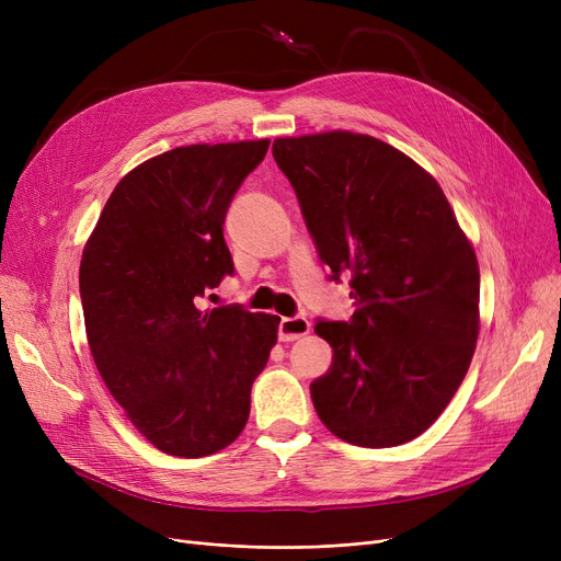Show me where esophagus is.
<instances>
[{
	"label": "esophagus",
	"mask_w": 561,
	"mask_h": 561,
	"mask_svg": "<svg viewBox=\"0 0 561 561\" xmlns=\"http://www.w3.org/2000/svg\"><path fill=\"white\" fill-rule=\"evenodd\" d=\"M309 332H311V322L305 316H293V318L279 320V341H284V343L302 339Z\"/></svg>",
	"instance_id": "esophagus-1"
}]
</instances>
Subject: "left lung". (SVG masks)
I'll return each mask as SVG.
<instances>
[{"mask_svg": "<svg viewBox=\"0 0 561 561\" xmlns=\"http://www.w3.org/2000/svg\"><path fill=\"white\" fill-rule=\"evenodd\" d=\"M273 157L334 279L352 273L350 322L318 320L334 359L311 400L334 436L391 448L448 407L480 334V265L434 176L355 131L277 138Z\"/></svg>", "mask_w": 561, "mask_h": 561, "instance_id": "8db88e82", "label": "left lung"}]
</instances>
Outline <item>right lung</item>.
Returning a JSON list of instances; mask_svg holds the SVG:
<instances>
[{"mask_svg": "<svg viewBox=\"0 0 561 561\" xmlns=\"http://www.w3.org/2000/svg\"><path fill=\"white\" fill-rule=\"evenodd\" d=\"M268 138L174 147L129 170L88 236L79 288L108 393L154 448L206 457L233 444L279 318L199 300L233 273L227 206Z\"/></svg>", "mask_w": 561, "mask_h": 561, "instance_id": "obj_1", "label": "right lung"}]
</instances>
